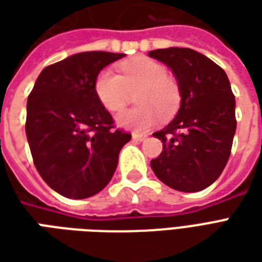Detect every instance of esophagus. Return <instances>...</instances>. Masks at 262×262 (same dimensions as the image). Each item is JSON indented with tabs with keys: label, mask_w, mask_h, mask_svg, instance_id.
I'll use <instances>...</instances> for the list:
<instances>
[{
	"label": "esophagus",
	"mask_w": 262,
	"mask_h": 262,
	"mask_svg": "<svg viewBox=\"0 0 262 262\" xmlns=\"http://www.w3.org/2000/svg\"><path fill=\"white\" fill-rule=\"evenodd\" d=\"M146 137H147L146 135H139V133H133V135H132V139L136 140V142H143Z\"/></svg>",
	"instance_id": "1"
}]
</instances>
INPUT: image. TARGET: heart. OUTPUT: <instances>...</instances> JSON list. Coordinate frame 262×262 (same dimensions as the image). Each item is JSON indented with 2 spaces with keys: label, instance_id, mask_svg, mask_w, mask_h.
<instances>
[{
  "label": "heart",
  "instance_id": "heart-1",
  "mask_svg": "<svg viewBox=\"0 0 262 262\" xmlns=\"http://www.w3.org/2000/svg\"><path fill=\"white\" fill-rule=\"evenodd\" d=\"M120 74L102 70L95 78L98 101L109 112H119L130 102L136 92L137 106L118 115L120 127L140 133L148 130L161 118H170L181 103L178 81L167 74L164 66L151 59H133L118 66Z\"/></svg>",
  "mask_w": 262,
  "mask_h": 262
}]
</instances>
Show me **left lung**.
<instances>
[{
  "instance_id": "8db88e82",
  "label": "left lung",
  "mask_w": 262,
  "mask_h": 262,
  "mask_svg": "<svg viewBox=\"0 0 262 262\" xmlns=\"http://www.w3.org/2000/svg\"><path fill=\"white\" fill-rule=\"evenodd\" d=\"M168 66L181 88V108L153 136L163 151L150 161L160 181L181 192L212 185L225 170L236 132V101L225 70L192 49L148 52Z\"/></svg>"
}]
</instances>
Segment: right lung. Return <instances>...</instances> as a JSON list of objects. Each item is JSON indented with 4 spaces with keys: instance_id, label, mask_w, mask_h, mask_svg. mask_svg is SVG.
<instances>
[{
    "instance_id": "1",
    "label": "right lung",
    "mask_w": 262,
    "mask_h": 262,
    "mask_svg": "<svg viewBox=\"0 0 262 262\" xmlns=\"http://www.w3.org/2000/svg\"><path fill=\"white\" fill-rule=\"evenodd\" d=\"M123 53L84 52L45 67L26 103L25 130L43 181L84 199L108 185L130 133L115 127L95 94L99 71Z\"/></svg>"
}]
</instances>
